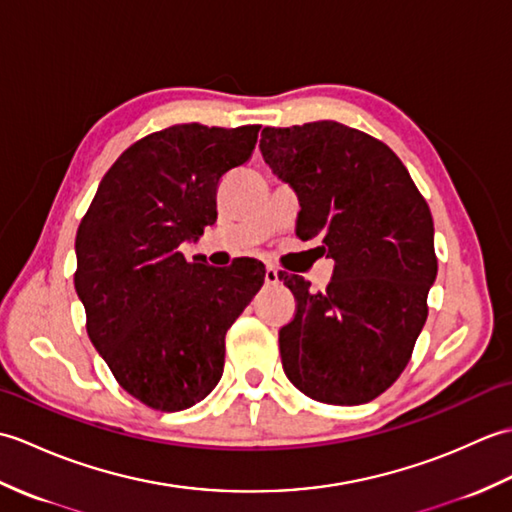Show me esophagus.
<instances>
[{
	"label": "esophagus",
	"instance_id": "1",
	"mask_svg": "<svg viewBox=\"0 0 512 512\" xmlns=\"http://www.w3.org/2000/svg\"><path fill=\"white\" fill-rule=\"evenodd\" d=\"M264 281H266L268 286H275V284H279V273H277V268H275V266H266Z\"/></svg>",
	"mask_w": 512,
	"mask_h": 512
}]
</instances>
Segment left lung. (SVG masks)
<instances>
[{
	"label": "left lung",
	"mask_w": 512,
	"mask_h": 512,
	"mask_svg": "<svg viewBox=\"0 0 512 512\" xmlns=\"http://www.w3.org/2000/svg\"><path fill=\"white\" fill-rule=\"evenodd\" d=\"M264 160L299 195L297 235L334 259L325 290L279 275L297 299L281 365L312 400L363 405L411 361L438 275L433 217L407 167L378 138L334 121L266 127Z\"/></svg>",
	"instance_id": "1"
}]
</instances>
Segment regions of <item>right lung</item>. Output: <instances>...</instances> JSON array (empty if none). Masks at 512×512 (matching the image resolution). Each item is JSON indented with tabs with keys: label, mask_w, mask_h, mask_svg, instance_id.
<instances>
[{
	"label": "right lung",
	"mask_w": 512,
	"mask_h": 512,
	"mask_svg": "<svg viewBox=\"0 0 512 512\" xmlns=\"http://www.w3.org/2000/svg\"><path fill=\"white\" fill-rule=\"evenodd\" d=\"M262 125H171L127 147L76 231L74 288L116 383L156 411H182L224 372V336L264 284V264L187 262L184 239L217 220L222 176L253 156Z\"/></svg>",
	"instance_id": "obj_1"
}]
</instances>
